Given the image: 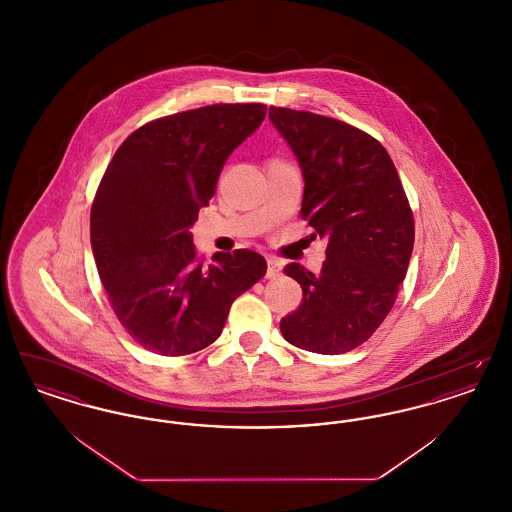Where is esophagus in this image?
Listing matches in <instances>:
<instances>
[{"label":"esophagus","mask_w":512,"mask_h":512,"mask_svg":"<svg viewBox=\"0 0 512 512\" xmlns=\"http://www.w3.org/2000/svg\"><path fill=\"white\" fill-rule=\"evenodd\" d=\"M280 270H282V267L276 259H268L267 278L274 280L276 276H280Z\"/></svg>","instance_id":"obj_1"}]
</instances>
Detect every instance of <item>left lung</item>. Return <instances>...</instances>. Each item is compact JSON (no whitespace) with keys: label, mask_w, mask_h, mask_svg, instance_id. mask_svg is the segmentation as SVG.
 I'll return each instance as SVG.
<instances>
[{"label":"left lung","mask_w":512,"mask_h":512,"mask_svg":"<svg viewBox=\"0 0 512 512\" xmlns=\"http://www.w3.org/2000/svg\"><path fill=\"white\" fill-rule=\"evenodd\" d=\"M268 117L301 165V217L326 236L318 274L288 265L301 305L280 320L295 347L340 355L365 343L388 317L414 245L413 209L390 153L347 122L270 107Z\"/></svg>","instance_id":"left-lung-1"}]
</instances>
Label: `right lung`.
<instances>
[{
  "label": "right lung",
  "mask_w": 512,
  "mask_h": 512,
  "mask_svg": "<svg viewBox=\"0 0 512 512\" xmlns=\"http://www.w3.org/2000/svg\"><path fill=\"white\" fill-rule=\"evenodd\" d=\"M267 117L263 103H215L134 130L99 182L90 238L111 309L144 349L180 357L217 340L238 295L267 272L251 249L205 267L190 228L228 155Z\"/></svg>",
  "instance_id": "1"
}]
</instances>
